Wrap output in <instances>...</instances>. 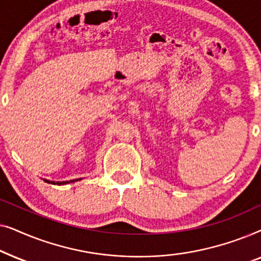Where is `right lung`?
I'll use <instances>...</instances> for the list:
<instances>
[{
  "label": "right lung",
  "instance_id": "right-lung-1",
  "mask_svg": "<svg viewBox=\"0 0 261 261\" xmlns=\"http://www.w3.org/2000/svg\"><path fill=\"white\" fill-rule=\"evenodd\" d=\"M77 180H80V179H77ZM45 181H47V183H51V184H56L55 181H49V180H45ZM71 181H74V180H71ZM66 183H69V181H62V183H60V181H57V184H58V185L66 184Z\"/></svg>",
  "mask_w": 261,
  "mask_h": 261
}]
</instances>
